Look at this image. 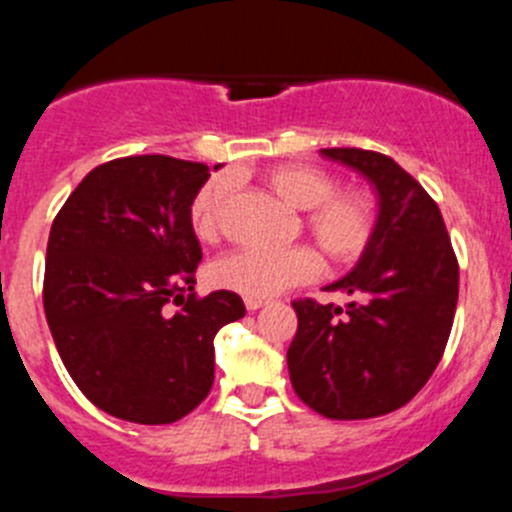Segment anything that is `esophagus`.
Wrapping results in <instances>:
<instances>
[{
	"label": "esophagus",
	"instance_id": "obj_1",
	"mask_svg": "<svg viewBox=\"0 0 512 512\" xmlns=\"http://www.w3.org/2000/svg\"><path fill=\"white\" fill-rule=\"evenodd\" d=\"M263 306H268V301H258V298H246V308H249L251 313L258 311V308H263Z\"/></svg>",
	"mask_w": 512,
	"mask_h": 512
}]
</instances>
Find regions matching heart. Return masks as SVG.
Listing matches in <instances>:
<instances>
[{
  "instance_id": "obj_1",
  "label": "heart",
  "mask_w": 512,
  "mask_h": 512,
  "mask_svg": "<svg viewBox=\"0 0 512 512\" xmlns=\"http://www.w3.org/2000/svg\"><path fill=\"white\" fill-rule=\"evenodd\" d=\"M263 184L291 209L303 211V229L328 263L348 266L368 249L376 231V199L363 186L336 189V176L313 164H278L263 171ZM231 181L211 176L194 194L189 224L196 239L214 244L226 229ZM321 271L316 251L306 246L286 251H236L209 268L211 286L244 298L278 296L313 281Z\"/></svg>"
}]
</instances>
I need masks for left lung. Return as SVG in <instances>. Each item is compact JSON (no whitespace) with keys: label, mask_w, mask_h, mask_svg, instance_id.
I'll return each mask as SVG.
<instances>
[{"label":"left lung","mask_w":512,"mask_h":512,"mask_svg":"<svg viewBox=\"0 0 512 512\" xmlns=\"http://www.w3.org/2000/svg\"><path fill=\"white\" fill-rule=\"evenodd\" d=\"M321 154L376 186L378 221L356 268L326 286L353 296L346 308L293 301L298 331L288 373L308 408L333 421H361L398 411L433 376L453 328L458 258L438 204L391 156Z\"/></svg>","instance_id":"left-lung-1"}]
</instances>
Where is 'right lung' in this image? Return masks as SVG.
I'll return each mask as SVG.
<instances>
[{"mask_svg":"<svg viewBox=\"0 0 512 512\" xmlns=\"http://www.w3.org/2000/svg\"><path fill=\"white\" fill-rule=\"evenodd\" d=\"M206 179V164L164 154L106 161L49 231V331L79 391L121 421L189 416L214 383V336L246 316L239 293H194L201 246L189 206Z\"/></svg>","mask_w":512,"mask_h":512,"instance_id":"right-lung-1","label":"right lung"}]
</instances>
